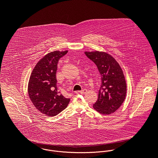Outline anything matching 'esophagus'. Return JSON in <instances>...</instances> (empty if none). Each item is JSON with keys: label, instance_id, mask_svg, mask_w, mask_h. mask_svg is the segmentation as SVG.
<instances>
[{"label": "esophagus", "instance_id": "34e87169", "mask_svg": "<svg viewBox=\"0 0 158 158\" xmlns=\"http://www.w3.org/2000/svg\"><path fill=\"white\" fill-rule=\"evenodd\" d=\"M87 89H83L82 90L79 91V92H77L79 93V94H85L87 93Z\"/></svg>", "mask_w": 158, "mask_h": 158}]
</instances>
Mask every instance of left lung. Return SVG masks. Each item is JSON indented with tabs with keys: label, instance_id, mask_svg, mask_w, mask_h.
<instances>
[{
	"label": "left lung",
	"instance_id": "obj_1",
	"mask_svg": "<svg viewBox=\"0 0 158 158\" xmlns=\"http://www.w3.org/2000/svg\"><path fill=\"white\" fill-rule=\"evenodd\" d=\"M84 53L97 65L101 75L98 97L93 107L102 114L113 113L121 106L126 96L127 84L123 69L108 53L99 51Z\"/></svg>",
	"mask_w": 158,
	"mask_h": 158
}]
</instances>
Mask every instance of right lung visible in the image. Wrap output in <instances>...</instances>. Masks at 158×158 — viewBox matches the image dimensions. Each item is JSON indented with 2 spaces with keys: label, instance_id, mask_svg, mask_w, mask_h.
I'll return each instance as SVG.
<instances>
[{
  "label": "right lung",
  "instance_id": "add662e5",
  "mask_svg": "<svg viewBox=\"0 0 158 158\" xmlns=\"http://www.w3.org/2000/svg\"><path fill=\"white\" fill-rule=\"evenodd\" d=\"M68 52L56 50L45 55L36 64L29 78V97L35 108L48 116L58 114L70 101L58 92L56 78L58 60Z\"/></svg>",
  "mask_w": 158,
  "mask_h": 158
}]
</instances>
